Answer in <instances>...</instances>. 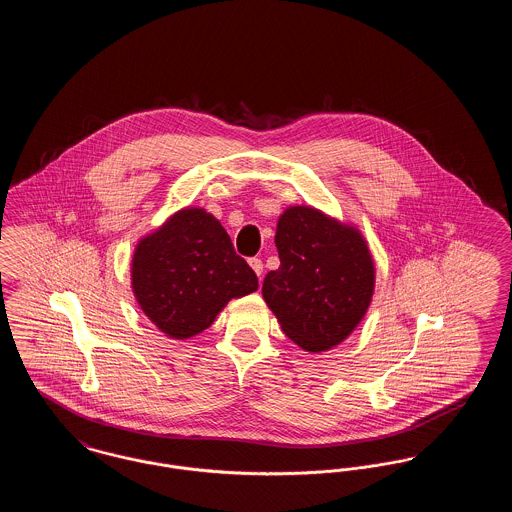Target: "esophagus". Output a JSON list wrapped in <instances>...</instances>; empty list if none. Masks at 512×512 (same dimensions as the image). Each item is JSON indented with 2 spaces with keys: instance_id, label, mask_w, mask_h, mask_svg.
I'll return each instance as SVG.
<instances>
[{
  "instance_id": "1",
  "label": "esophagus",
  "mask_w": 512,
  "mask_h": 512,
  "mask_svg": "<svg viewBox=\"0 0 512 512\" xmlns=\"http://www.w3.org/2000/svg\"><path fill=\"white\" fill-rule=\"evenodd\" d=\"M249 265H251V268L255 270V274H257L259 278L263 276V270H265V265H263V261H261V259L253 257V259H249Z\"/></svg>"
}]
</instances>
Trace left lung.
Masks as SVG:
<instances>
[{
    "label": "left lung",
    "mask_w": 512,
    "mask_h": 512,
    "mask_svg": "<svg viewBox=\"0 0 512 512\" xmlns=\"http://www.w3.org/2000/svg\"><path fill=\"white\" fill-rule=\"evenodd\" d=\"M280 267L263 297L284 334L318 353L345 340L365 317L374 263L363 236L311 207H290L276 228Z\"/></svg>",
    "instance_id": "8db88e82"
}]
</instances>
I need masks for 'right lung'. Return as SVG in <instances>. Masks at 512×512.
I'll list each match as a JSON object with an SVG mask.
<instances>
[{"mask_svg": "<svg viewBox=\"0 0 512 512\" xmlns=\"http://www.w3.org/2000/svg\"><path fill=\"white\" fill-rule=\"evenodd\" d=\"M257 288L253 268L203 209L176 213L138 244L132 259V290L142 311L174 340L203 332L232 297Z\"/></svg>", "mask_w": 512, "mask_h": 512, "instance_id": "1", "label": "right lung"}]
</instances>
